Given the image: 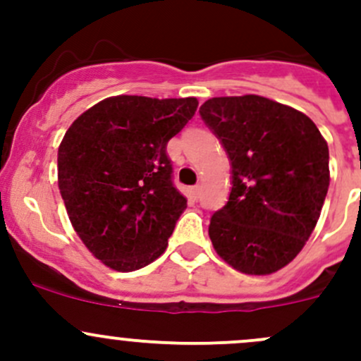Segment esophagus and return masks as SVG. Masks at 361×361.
<instances>
[{
  "instance_id": "esophagus-1",
  "label": "esophagus",
  "mask_w": 361,
  "mask_h": 361,
  "mask_svg": "<svg viewBox=\"0 0 361 361\" xmlns=\"http://www.w3.org/2000/svg\"><path fill=\"white\" fill-rule=\"evenodd\" d=\"M199 194H201V187H199V185H195V187H188V197L197 201Z\"/></svg>"
}]
</instances>
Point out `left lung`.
<instances>
[{
	"instance_id": "obj_1",
	"label": "left lung",
	"mask_w": 361,
	"mask_h": 361,
	"mask_svg": "<svg viewBox=\"0 0 361 361\" xmlns=\"http://www.w3.org/2000/svg\"><path fill=\"white\" fill-rule=\"evenodd\" d=\"M202 120L227 150L228 201L211 216L213 248L243 274L279 271L314 231L330 185L329 145L316 123L267 97H211Z\"/></svg>"
}]
</instances>
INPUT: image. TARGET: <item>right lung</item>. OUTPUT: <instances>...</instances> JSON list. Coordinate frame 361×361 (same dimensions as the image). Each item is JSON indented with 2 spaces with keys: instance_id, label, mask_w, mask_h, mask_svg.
Segmentation results:
<instances>
[{
  "instance_id": "add662e5",
  "label": "right lung",
  "mask_w": 361,
  "mask_h": 361,
  "mask_svg": "<svg viewBox=\"0 0 361 361\" xmlns=\"http://www.w3.org/2000/svg\"><path fill=\"white\" fill-rule=\"evenodd\" d=\"M197 104L195 97L113 96L64 134L57 181L68 216L87 250L113 271H137L166 251L187 207L166 147Z\"/></svg>"
}]
</instances>
